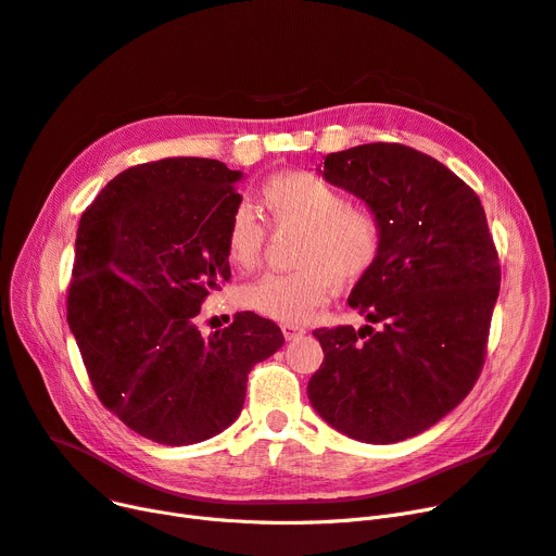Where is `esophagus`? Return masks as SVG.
Here are the masks:
<instances>
[{"label": "esophagus", "instance_id": "esophagus-1", "mask_svg": "<svg viewBox=\"0 0 556 556\" xmlns=\"http://www.w3.org/2000/svg\"><path fill=\"white\" fill-rule=\"evenodd\" d=\"M280 330H282V334H285V339H287V341L299 339V337H303V334H305V328L294 326V324H282V326H280Z\"/></svg>", "mask_w": 556, "mask_h": 556}]
</instances>
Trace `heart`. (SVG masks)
Returning <instances> with one entry per match:
<instances>
[{"label": "heart", "mask_w": 556, "mask_h": 556, "mask_svg": "<svg viewBox=\"0 0 556 556\" xmlns=\"http://www.w3.org/2000/svg\"><path fill=\"white\" fill-rule=\"evenodd\" d=\"M260 201L276 230H301L294 271L267 274L240 292V303L280 324H303L328 303L339 285H355L374 271L384 249L378 207L351 201L334 182L307 169L278 172L264 180ZM267 228L249 205H237L224 230V251L235 269H253Z\"/></svg>", "instance_id": "b5f03b06"}]
</instances>
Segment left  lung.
<instances>
[{
  "label": "left lung",
  "mask_w": 556,
  "mask_h": 556,
  "mask_svg": "<svg viewBox=\"0 0 556 556\" xmlns=\"http://www.w3.org/2000/svg\"><path fill=\"white\" fill-rule=\"evenodd\" d=\"M324 176L378 207L384 249L349 296L371 326L314 330L324 362L309 403L351 439L405 441L453 412L482 374L500 292L484 207L432 155L395 142L330 153Z\"/></svg>",
  "instance_id": "1"
}]
</instances>
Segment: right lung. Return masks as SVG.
Returning a JSON list of instances; mask_svg holds the SVG:
<instances>
[{
	"mask_svg": "<svg viewBox=\"0 0 556 556\" xmlns=\"http://www.w3.org/2000/svg\"><path fill=\"white\" fill-rule=\"evenodd\" d=\"M232 172L165 157L117 174L76 230L67 324L101 405L134 432L190 445L240 416L251 368L285 337L255 312L203 337L201 303L230 278L224 230Z\"/></svg>",
	"mask_w": 556,
	"mask_h": 556,
	"instance_id": "obj_1",
	"label": "right lung"
}]
</instances>
